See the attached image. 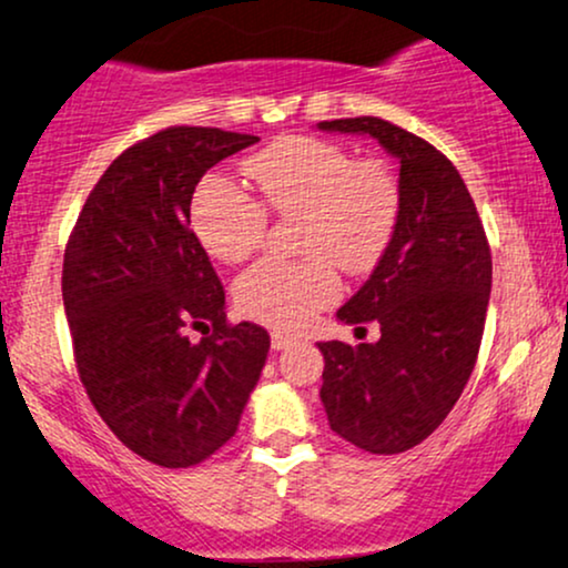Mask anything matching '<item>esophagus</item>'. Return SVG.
I'll return each mask as SVG.
<instances>
[{
    "label": "esophagus",
    "mask_w": 568,
    "mask_h": 568,
    "mask_svg": "<svg viewBox=\"0 0 568 568\" xmlns=\"http://www.w3.org/2000/svg\"><path fill=\"white\" fill-rule=\"evenodd\" d=\"M296 344V336L283 334V331H272V349H288Z\"/></svg>",
    "instance_id": "obj_1"
}]
</instances>
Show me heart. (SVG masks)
<instances>
[{
    "label": "heart",
    "mask_w": 568,
    "mask_h": 568,
    "mask_svg": "<svg viewBox=\"0 0 568 568\" xmlns=\"http://www.w3.org/2000/svg\"><path fill=\"white\" fill-rule=\"evenodd\" d=\"M262 200L224 179L202 181L192 200L200 245L240 264L264 245L270 213L304 219V262L264 258L234 283V304L251 321L298 328L338 296L336 264L349 275L374 270L400 216V184L384 160H355L342 143L288 135L245 160Z\"/></svg>",
    "instance_id": "heart-1"
}]
</instances>
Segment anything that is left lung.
<instances>
[{
    "label": "left lung",
    "instance_id": "left-lung-1",
    "mask_svg": "<svg viewBox=\"0 0 568 568\" xmlns=\"http://www.w3.org/2000/svg\"><path fill=\"white\" fill-rule=\"evenodd\" d=\"M317 128L371 135L400 162L393 240L366 285L336 312L349 325L379 323V342L317 344L331 429L368 454H400L438 429L470 379L491 251L465 181L433 143L379 116Z\"/></svg>",
    "mask_w": 568,
    "mask_h": 568
}]
</instances>
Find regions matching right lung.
<instances>
[{
  "label": "right lung",
  "mask_w": 568,
  "mask_h": 568,
  "mask_svg": "<svg viewBox=\"0 0 568 568\" xmlns=\"http://www.w3.org/2000/svg\"><path fill=\"white\" fill-rule=\"evenodd\" d=\"M256 141L179 125L133 143L93 186L63 253V306L90 403L160 467L200 465L237 433L270 352L262 325L226 323L224 285L189 230L202 175Z\"/></svg>",
  "instance_id": "add662e5"
}]
</instances>
